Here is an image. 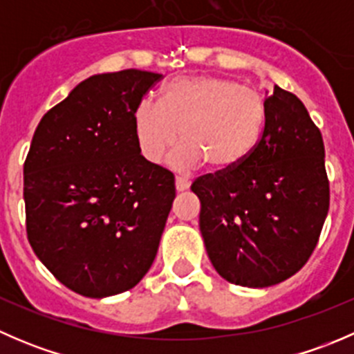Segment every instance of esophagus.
<instances>
[{
    "instance_id": "1",
    "label": "esophagus",
    "mask_w": 354,
    "mask_h": 354,
    "mask_svg": "<svg viewBox=\"0 0 354 354\" xmlns=\"http://www.w3.org/2000/svg\"><path fill=\"white\" fill-rule=\"evenodd\" d=\"M190 188V180L185 176H176V190L178 192H185Z\"/></svg>"
}]
</instances>
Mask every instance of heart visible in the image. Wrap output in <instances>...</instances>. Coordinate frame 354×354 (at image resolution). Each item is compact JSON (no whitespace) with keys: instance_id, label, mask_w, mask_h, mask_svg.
<instances>
[{"instance_id":"heart-1","label":"heart","mask_w":354,"mask_h":354,"mask_svg":"<svg viewBox=\"0 0 354 354\" xmlns=\"http://www.w3.org/2000/svg\"><path fill=\"white\" fill-rule=\"evenodd\" d=\"M267 104L259 91L224 77H178L164 87L160 104L142 99L133 113L138 151L159 162L181 135L171 154L178 167L207 162L227 171L253 152L266 127Z\"/></svg>"}]
</instances>
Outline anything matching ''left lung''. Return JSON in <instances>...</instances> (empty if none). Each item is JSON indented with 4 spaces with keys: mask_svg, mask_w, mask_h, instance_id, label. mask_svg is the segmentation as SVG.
<instances>
[{
    "mask_svg": "<svg viewBox=\"0 0 354 354\" xmlns=\"http://www.w3.org/2000/svg\"><path fill=\"white\" fill-rule=\"evenodd\" d=\"M266 127L252 154L192 185L214 269L245 288H269L298 272L329 210L320 130L303 102L277 85L266 92Z\"/></svg>",
    "mask_w": 354,
    "mask_h": 354,
    "instance_id": "8db88e82",
    "label": "left lung"
}]
</instances>
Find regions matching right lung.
I'll list each match as a JSON object with an SVG mask.
<instances>
[{
    "label": "right lung",
    "instance_id": "obj_1",
    "mask_svg": "<svg viewBox=\"0 0 354 354\" xmlns=\"http://www.w3.org/2000/svg\"><path fill=\"white\" fill-rule=\"evenodd\" d=\"M162 75L85 78L42 116L24 164L27 236L62 284L87 298L137 286L176 197L171 171L138 151L133 113Z\"/></svg>",
    "mask_w": 354,
    "mask_h": 354
}]
</instances>
